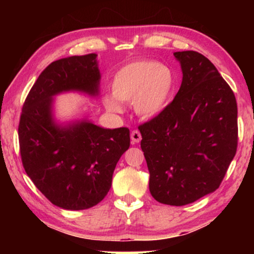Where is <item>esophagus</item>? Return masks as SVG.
I'll list each match as a JSON object with an SVG mask.
<instances>
[{
	"label": "esophagus",
	"mask_w": 254,
	"mask_h": 254,
	"mask_svg": "<svg viewBox=\"0 0 254 254\" xmlns=\"http://www.w3.org/2000/svg\"><path fill=\"white\" fill-rule=\"evenodd\" d=\"M130 138H131V142H133V144H135V143H138V142H140V141H141V138H142L140 130H138V129H134V130H131V133H130Z\"/></svg>",
	"instance_id": "esophagus-1"
}]
</instances>
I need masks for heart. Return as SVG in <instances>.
<instances>
[{
  "mask_svg": "<svg viewBox=\"0 0 254 254\" xmlns=\"http://www.w3.org/2000/svg\"><path fill=\"white\" fill-rule=\"evenodd\" d=\"M175 86V75L169 67L154 60L133 61L116 72L113 97H106L104 103L112 112H120L119 102L134 103L137 114L151 117L168 105Z\"/></svg>",
  "mask_w": 254,
  "mask_h": 254,
  "instance_id": "1",
  "label": "heart"
}]
</instances>
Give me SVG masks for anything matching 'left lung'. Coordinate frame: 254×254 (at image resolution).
<instances>
[{
	"instance_id": "left-lung-1",
	"label": "left lung",
	"mask_w": 254,
	"mask_h": 254,
	"mask_svg": "<svg viewBox=\"0 0 254 254\" xmlns=\"http://www.w3.org/2000/svg\"><path fill=\"white\" fill-rule=\"evenodd\" d=\"M175 57L183 70L179 91L138 129L151 195L184 206L220 187L237 151V102L204 55L184 51Z\"/></svg>"
}]
</instances>
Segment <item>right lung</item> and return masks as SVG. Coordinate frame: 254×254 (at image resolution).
Wrapping results in <instances>:
<instances>
[{
	"label": "right lung",
	"mask_w": 254,
	"mask_h": 254,
	"mask_svg": "<svg viewBox=\"0 0 254 254\" xmlns=\"http://www.w3.org/2000/svg\"><path fill=\"white\" fill-rule=\"evenodd\" d=\"M95 53L52 62L31 88L18 125L23 168L52 203L68 210L98 204L112 185L121 155L129 148V129H105L89 121L61 128L52 119V97L79 90L96 95L99 70Z\"/></svg>",
	"instance_id": "obj_1"
}]
</instances>
